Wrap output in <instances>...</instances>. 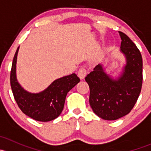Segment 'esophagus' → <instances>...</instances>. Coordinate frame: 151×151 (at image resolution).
I'll return each instance as SVG.
<instances>
[{
  "label": "esophagus",
  "mask_w": 151,
  "mask_h": 151,
  "mask_svg": "<svg viewBox=\"0 0 151 151\" xmlns=\"http://www.w3.org/2000/svg\"><path fill=\"white\" fill-rule=\"evenodd\" d=\"M87 70L85 69V68H83V67H82V68H80V69H79L78 71V77H80L81 80H83V79H84L85 77V76L87 75Z\"/></svg>",
  "instance_id": "1"
}]
</instances>
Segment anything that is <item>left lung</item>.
<instances>
[{
  "instance_id": "1",
  "label": "left lung",
  "mask_w": 151,
  "mask_h": 151,
  "mask_svg": "<svg viewBox=\"0 0 151 151\" xmlns=\"http://www.w3.org/2000/svg\"><path fill=\"white\" fill-rule=\"evenodd\" d=\"M121 52L126 64L117 80L106 74L98 64L85 77L90 88L89 102L99 118L115 121L129 114L136 104L142 85V58L139 49L129 36L119 31Z\"/></svg>"
}]
</instances>
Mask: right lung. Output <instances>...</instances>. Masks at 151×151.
<instances>
[{
  "mask_svg": "<svg viewBox=\"0 0 151 151\" xmlns=\"http://www.w3.org/2000/svg\"><path fill=\"white\" fill-rule=\"evenodd\" d=\"M19 47L12 62L10 83L17 104L24 114L42 122L52 121L60 115L68 91L80 82L75 74L59 78L52 83L45 91L31 93L22 88L17 80L16 63Z\"/></svg>",
  "mask_w": 151,
  "mask_h": 151,
  "instance_id": "obj_1",
  "label": "right lung"
}]
</instances>
